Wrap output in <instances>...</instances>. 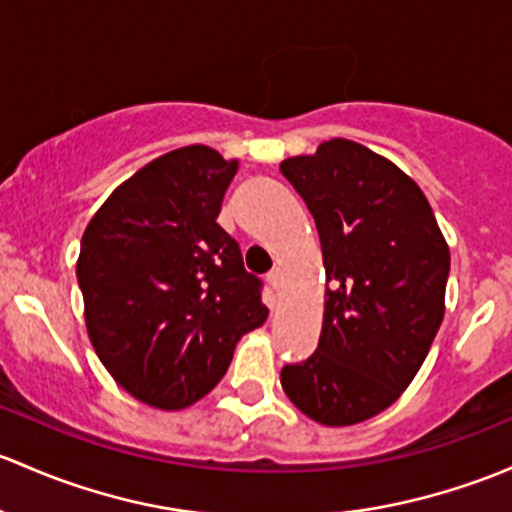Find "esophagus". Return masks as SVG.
<instances>
[{
  "instance_id": "1",
  "label": "esophagus",
  "mask_w": 512,
  "mask_h": 512,
  "mask_svg": "<svg viewBox=\"0 0 512 512\" xmlns=\"http://www.w3.org/2000/svg\"><path fill=\"white\" fill-rule=\"evenodd\" d=\"M267 284L272 287V292H279V287H282V274H279V270H272L267 274Z\"/></svg>"
}]
</instances>
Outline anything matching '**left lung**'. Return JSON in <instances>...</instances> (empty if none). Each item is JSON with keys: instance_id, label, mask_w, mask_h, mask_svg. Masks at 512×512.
<instances>
[{"instance_id": "1", "label": "left lung", "mask_w": 512, "mask_h": 512, "mask_svg": "<svg viewBox=\"0 0 512 512\" xmlns=\"http://www.w3.org/2000/svg\"><path fill=\"white\" fill-rule=\"evenodd\" d=\"M314 215L326 267L319 348L282 368L306 417L348 427L402 395L444 319L449 247L405 171L351 139L282 161Z\"/></svg>"}]
</instances>
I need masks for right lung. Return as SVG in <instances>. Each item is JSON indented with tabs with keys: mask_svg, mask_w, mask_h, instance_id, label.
Returning <instances> with one entry per match:
<instances>
[{
	"mask_svg": "<svg viewBox=\"0 0 512 512\" xmlns=\"http://www.w3.org/2000/svg\"><path fill=\"white\" fill-rule=\"evenodd\" d=\"M238 161L203 144L149 161L80 240L95 353L132 397L184 410L220 383L242 333L267 319L262 282L215 223Z\"/></svg>",
	"mask_w": 512,
	"mask_h": 512,
	"instance_id": "add662e5",
	"label": "right lung"
}]
</instances>
